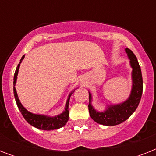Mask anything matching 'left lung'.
I'll return each mask as SVG.
<instances>
[{
	"label": "left lung",
	"instance_id": "obj_1",
	"mask_svg": "<svg viewBox=\"0 0 156 156\" xmlns=\"http://www.w3.org/2000/svg\"><path fill=\"white\" fill-rule=\"evenodd\" d=\"M126 52L130 60V65L133 68V87L130 96L122 104L109 106L106 111L96 112L91 106V95L89 93L88 109L90 117L99 124L104 126H116L127 120L138 108L143 94V77L137 57L129 48H126Z\"/></svg>",
	"mask_w": 156,
	"mask_h": 156
}]
</instances>
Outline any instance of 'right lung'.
Wrapping results in <instances>:
<instances>
[{
  "instance_id": "add662e5",
  "label": "right lung",
  "mask_w": 156,
  "mask_h": 156,
  "mask_svg": "<svg viewBox=\"0 0 156 156\" xmlns=\"http://www.w3.org/2000/svg\"><path fill=\"white\" fill-rule=\"evenodd\" d=\"M23 58H24V56L22 57L21 61ZM19 66H20V64H18V66H17V69H16L15 73H14V78H13V84L14 85L16 83V79H17V75H18V69H19ZM73 92H71L70 95H69L68 100H67V102H66V109H65L64 112H62L58 116L50 117V116H43V115L33 114L30 112H28L19 101V99H18L17 92H16V89L13 87V94H14L16 103H17V105H18V108L20 110L21 113L23 116V117L25 118L26 121H27L30 125L33 126L35 128L44 129V130L56 129L63 127L67 123V121H69V98H70V95Z\"/></svg>"
}]
</instances>
